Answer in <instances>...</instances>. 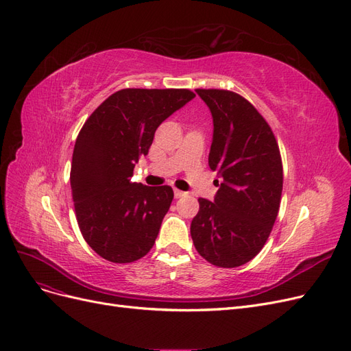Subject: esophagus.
Here are the masks:
<instances>
[{"label": "esophagus", "mask_w": 351, "mask_h": 351, "mask_svg": "<svg viewBox=\"0 0 351 351\" xmlns=\"http://www.w3.org/2000/svg\"><path fill=\"white\" fill-rule=\"evenodd\" d=\"M186 195V192H183V190H178V189H174V197H183Z\"/></svg>", "instance_id": "34e87169"}]
</instances>
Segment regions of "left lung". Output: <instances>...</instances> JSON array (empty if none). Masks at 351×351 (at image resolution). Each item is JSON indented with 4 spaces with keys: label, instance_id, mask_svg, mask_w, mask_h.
I'll return each instance as SVG.
<instances>
[{
    "label": "left lung",
    "instance_id": "left-lung-1",
    "mask_svg": "<svg viewBox=\"0 0 351 351\" xmlns=\"http://www.w3.org/2000/svg\"><path fill=\"white\" fill-rule=\"evenodd\" d=\"M212 115L209 168L217 180L214 200L199 199L190 226L196 250L209 263L236 268L267 243L282 192L280 147L268 123L239 93L196 89Z\"/></svg>",
    "mask_w": 351,
    "mask_h": 351
}]
</instances>
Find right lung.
<instances>
[{
  "instance_id": "1",
  "label": "right lung",
  "mask_w": 351,
  "mask_h": 351,
  "mask_svg": "<svg viewBox=\"0 0 351 351\" xmlns=\"http://www.w3.org/2000/svg\"><path fill=\"white\" fill-rule=\"evenodd\" d=\"M193 98L189 89H123L83 124L70 184L82 236L104 259L129 263L152 249L174 193L133 183V169L159 124Z\"/></svg>"
}]
</instances>
